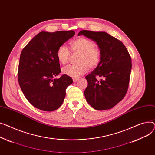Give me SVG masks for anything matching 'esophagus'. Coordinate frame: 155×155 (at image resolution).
I'll use <instances>...</instances> for the list:
<instances>
[{
	"instance_id": "34e87169",
	"label": "esophagus",
	"mask_w": 155,
	"mask_h": 155,
	"mask_svg": "<svg viewBox=\"0 0 155 155\" xmlns=\"http://www.w3.org/2000/svg\"><path fill=\"white\" fill-rule=\"evenodd\" d=\"M73 82H77L79 80V78H73Z\"/></svg>"
}]
</instances>
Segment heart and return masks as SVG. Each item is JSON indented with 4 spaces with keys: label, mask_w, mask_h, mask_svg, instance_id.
Wrapping results in <instances>:
<instances>
[{
    "label": "heart",
    "mask_w": 155,
    "mask_h": 155,
    "mask_svg": "<svg viewBox=\"0 0 155 155\" xmlns=\"http://www.w3.org/2000/svg\"><path fill=\"white\" fill-rule=\"evenodd\" d=\"M69 45L72 52L79 53L77 59L78 63L63 68L64 74L73 78H79L87 72L89 68H96L101 61V51L93 41L80 37L70 41ZM56 56L61 64H66L70 57V52L66 47L61 45L57 50Z\"/></svg>",
    "instance_id": "b5f03b06"
}]
</instances>
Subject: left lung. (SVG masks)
<instances>
[{
    "label": "left lung",
    "instance_id": "left-lung-1",
    "mask_svg": "<svg viewBox=\"0 0 155 155\" xmlns=\"http://www.w3.org/2000/svg\"><path fill=\"white\" fill-rule=\"evenodd\" d=\"M81 35L95 41L101 54L97 66L86 77L88 83L84 91L86 99L95 110H109L120 102L128 91L131 56L120 41L105 32L84 30L79 32Z\"/></svg>",
    "mask_w": 155,
    "mask_h": 155
}]
</instances>
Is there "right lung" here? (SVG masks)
<instances>
[{"mask_svg": "<svg viewBox=\"0 0 155 155\" xmlns=\"http://www.w3.org/2000/svg\"><path fill=\"white\" fill-rule=\"evenodd\" d=\"M75 34L74 31L41 32L22 51L18 69V81L25 97L35 107L53 111L62 104L72 78L63 74L56 56L59 47Z\"/></svg>", "mask_w": 155, "mask_h": 155, "instance_id": "right-lung-1", "label": "right lung"}]
</instances>
